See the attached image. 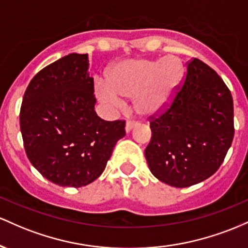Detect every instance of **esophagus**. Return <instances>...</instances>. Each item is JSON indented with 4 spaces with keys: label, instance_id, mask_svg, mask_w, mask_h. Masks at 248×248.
Masks as SVG:
<instances>
[{
    "label": "esophagus",
    "instance_id": "esophagus-1",
    "mask_svg": "<svg viewBox=\"0 0 248 248\" xmlns=\"http://www.w3.org/2000/svg\"><path fill=\"white\" fill-rule=\"evenodd\" d=\"M136 126H137V123H135V122H131V121L126 122V124H125V131L130 132L132 129H135Z\"/></svg>",
    "mask_w": 248,
    "mask_h": 248
}]
</instances>
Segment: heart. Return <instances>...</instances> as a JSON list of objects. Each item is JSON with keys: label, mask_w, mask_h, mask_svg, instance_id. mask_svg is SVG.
I'll use <instances>...</instances> for the list:
<instances>
[{"label": "heart", "mask_w": 248, "mask_h": 248, "mask_svg": "<svg viewBox=\"0 0 248 248\" xmlns=\"http://www.w3.org/2000/svg\"><path fill=\"white\" fill-rule=\"evenodd\" d=\"M184 74V65L176 56L123 60L111 66L108 83H97L96 96L110 108H118L122 97L133 98L139 115L158 116L172 104ZM164 93L166 96L161 99Z\"/></svg>", "instance_id": "1"}]
</instances>
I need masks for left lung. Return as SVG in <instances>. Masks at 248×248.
<instances>
[{
	"label": "left lung",
	"instance_id": "obj_1",
	"mask_svg": "<svg viewBox=\"0 0 248 248\" xmlns=\"http://www.w3.org/2000/svg\"><path fill=\"white\" fill-rule=\"evenodd\" d=\"M150 127L145 158L151 173L174 187L196 185L219 169L232 144V94L212 68L193 58L171 107Z\"/></svg>",
	"mask_w": 248,
	"mask_h": 248
}]
</instances>
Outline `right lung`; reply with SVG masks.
<instances>
[{
	"instance_id": "add662e5",
	"label": "right lung",
	"mask_w": 248,
	"mask_h": 248,
	"mask_svg": "<svg viewBox=\"0 0 248 248\" xmlns=\"http://www.w3.org/2000/svg\"><path fill=\"white\" fill-rule=\"evenodd\" d=\"M88 54H69L30 80L19 126L30 163L60 186L82 187L104 171L125 122L103 121L94 111Z\"/></svg>"
}]
</instances>
